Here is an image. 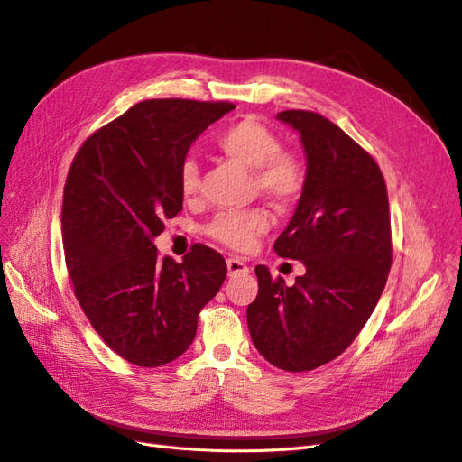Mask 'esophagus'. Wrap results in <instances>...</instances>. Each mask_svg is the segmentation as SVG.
<instances>
[{
	"label": "esophagus",
	"mask_w": 462,
	"mask_h": 462,
	"mask_svg": "<svg viewBox=\"0 0 462 462\" xmlns=\"http://www.w3.org/2000/svg\"><path fill=\"white\" fill-rule=\"evenodd\" d=\"M227 270H229V275H245V273H248V265L239 258H229Z\"/></svg>",
	"instance_id": "1"
}]
</instances>
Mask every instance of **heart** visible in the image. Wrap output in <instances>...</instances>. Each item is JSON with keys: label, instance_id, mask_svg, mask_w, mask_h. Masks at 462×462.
<instances>
[{"label": "heart", "instance_id": "b5f03b06", "mask_svg": "<svg viewBox=\"0 0 462 462\" xmlns=\"http://www.w3.org/2000/svg\"><path fill=\"white\" fill-rule=\"evenodd\" d=\"M217 148L229 160L239 162L253 171L258 192L275 204L295 202L306 183V167L292 152L279 150V138L256 119H241L217 136ZM179 187L187 199H192L200 187L199 163L187 158L179 170ZM268 229V214L260 208L243 212L217 214L208 226V235L233 250H246L254 239Z\"/></svg>", "mask_w": 462, "mask_h": 462}]
</instances>
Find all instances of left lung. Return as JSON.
<instances>
[{
    "label": "left lung",
    "mask_w": 462,
    "mask_h": 462,
    "mask_svg": "<svg viewBox=\"0 0 462 462\" xmlns=\"http://www.w3.org/2000/svg\"><path fill=\"white\" fill-rule=\"evenodd\" d=\"M275 119L299 133L306 183L273 250L306 272L289 287L258 265L246 321L270 365L309 372L355 341L382 297L391 268L389 202L380 167L337 125L302 109Z\"/></svg>",
    "instance_id": "left-lung-1"
}]
</instances>
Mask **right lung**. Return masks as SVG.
<instances>
[{"mask_svg":"<svg viewBox=\"0 0 462 462\" xmlns=\"http://www.w3.org/2000/svg\"><path fill=\"white\" fill-rule=\"evenodd\" d=\"M233 104L146 100L82 144L63 190L61 235L75 297L121 358L163 366L197 335L199 312L226 282L216 250L194 245L177 263L153 239L183 209L180 163Z\"/></svg>","mask_w":462,"mask_h":462,"instance_id":"right-lung-1","label":"right lung"}]
</instances>
